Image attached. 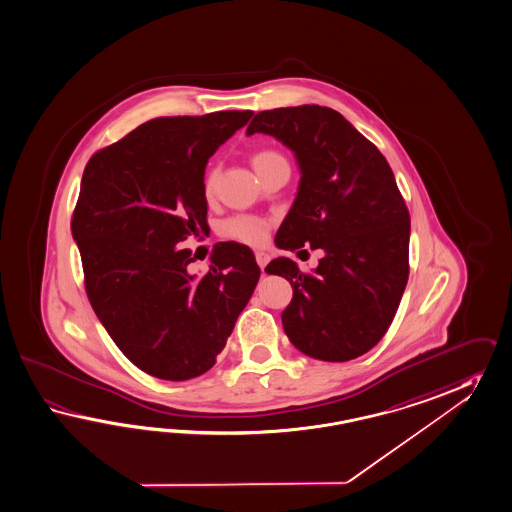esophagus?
<instances>
[{"label":"esophagus","mask_w":512,"mask_h":512,"mask_svg":"<svg viewBox=\"0 0 512 512\" xmlns=\"http://www.w3.org/2000/svg\"><path fill=\"white\" fill-rule=\"evenodd\" d=\"M269 260H271V256L267 252H256V262H258L262 271L265 269V265L269 263Z\"/></svg>","instance_id":"1"}]
</instances>
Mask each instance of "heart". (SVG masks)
<instances>
[{"mask_svg": "<svg viewBox=\"0 0 512 512\" xmlns=\"http://www.w3.org/2000/svg\"><path fill=\"white\" fill-rule=\"evenodd\" d=\"M250 163L256 169L258 174H263L269 171L271 167L286 163V158L275 150V148H256L250 154ZM215 187H217V171L210 167L208 171L204 172L202 176V195L206 200H211L215 197ZM273 223L265 217H258V215H234L230 219H226L219 226V234L228 241H237L243 245H250V247H262L269 239V232H271Z\"/></svg>", "mask_w": 512, "mask_h": 512, "instance_id": "1", "label": "heart"}]
</instances>
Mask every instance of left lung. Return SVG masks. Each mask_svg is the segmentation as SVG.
I'll return each instance as SVG.
<instances>
[{"label": "left lung", "mask_w": 512, "mask_h": 512, "mask_svg": "<svg viewBox=\"0 0 512 512\" xmlns=\"http://www.w3.org/2000/svg\"><path fill=\"white\" fill-rule=\"evenodd\" d=\"M256 132L280 139L301 165L299 193L276 247L325 250L315 273H302L289 258L265 267L293 288L284 330L306 356L358 358L388 332L410 271V215L394 172L379 148L330 107L260 111L247 128V135Z\"/></svg>", "instance_id": "left-lung-1"}]
</instances>
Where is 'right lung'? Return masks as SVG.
I'll list each match as a JSON object with an SVG mask.
<instances>
[{
  "mask_svg": "<svg viewBox=\"0 0 512 512\" xmlns=\"http://www.w3.org/2000/svg\"><path fill=\"white\" fill-rule=\"evenodd\" d=\"M252 111L148 120L89 159L72 213L83 284L111 340L152 377L206 373L260 278L252 250L217 243L210 269L189 273L180 243L206 232L202 176Z\"/></svg>",
  "mask_w": 512,
  "mask_h": 512,
  "instance_id": "1",
  "label": "right lung"
}]
</instances>
